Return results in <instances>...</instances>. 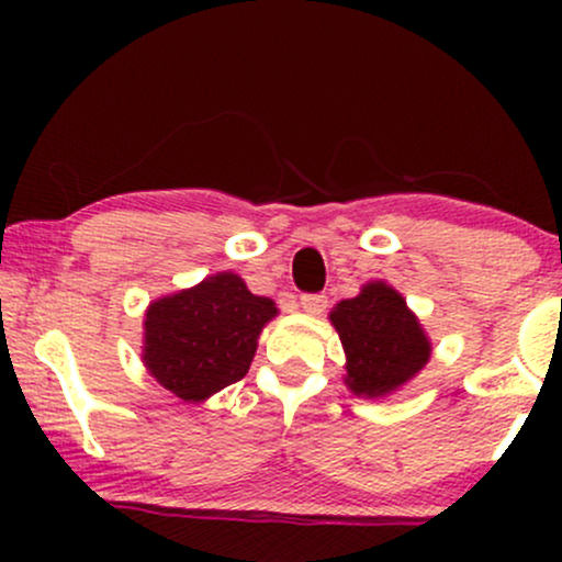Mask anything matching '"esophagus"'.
Returning a JSON list of instances; mask_svg holds the SVG:
<instances>
[{
  "mask_svg": "<svg viewBox=\"0 0 562 562\" xmlns=\"http://www.w3.org/2000/svg\"><path fill=\"white\" fill-rule=\"evenodd\" d=\"M301 308L308 314H322L327 308V295L325 293H303Z\"/></svg>",
  "mask_w": 562,
  "mask_h": 562,
  "instance_id": "esophagus-1",
  "label": "esophagus"
}]
</instances>
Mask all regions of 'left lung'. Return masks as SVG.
Masks as SVG:
<instances>
[{"label": "left lung", "instance_id": "left-lung-1", "mask_svg": "<svg viewBox=\"0 0 562 562\" xmlns=\"http://www.w3.org/2000/svg\"><path fill=\"white\" fill-rule=\"evenodd\" d=\"M330 319L346 348V380L353 393L385 396L428 362L423 327L385 282H370L357 299L340 301Z\"/></svg>", "mask_w": 562, "mask_h": 562}]
</instances>
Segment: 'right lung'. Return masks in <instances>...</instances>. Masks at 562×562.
Wrapping results in <instances>:
<instances>
[{
	"mask_svg": "<svg viewBox=\"0 0 562 562\" xmlns=\"http://www.w3.org/2000/svg\"><path fill=\"white\" fill-rule=\"evenodd\" d=\"M274 301L222 272L198 288L160 299L145 317V364L164 389L200 402L245 378Z\"/></svg>",
	"mask_w": 562,
	"mask_h": 562,
	"instance_id": "right-lung-1",
	"label": "right lung"
}]
</instances>
